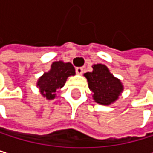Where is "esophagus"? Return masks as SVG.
<instances>
[{"label":"esophagus","instance_id":"esophagus-1","mask_svg":"<svg viewBox=\"0 0 153 153\" xmlns=\"http://www.w3.org/2000/svg\"><path fill=\"white\" fill-rule=\"evenodd\" d=\"M82 72H83V69H82V67L76 68V73H77V74L81 75V74H82Z\"/></svg>","mask_w":153,"mask_h":153}]
</instances>
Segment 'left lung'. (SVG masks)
Masks as SVG:
<instances>
[{"label":"left lung","mask_w":153,"mask_h":153,"mask_svg":"<svg viewBox=\"0 0 153 153\" xmlns=\"http://www.w3.org/2000/svg\"><path fill=\"white\" fill-rule=\"evenodd\" d=\"M94 102L101 105L114 104L124 91L121 81L110 72L104 64L93 65V71L84 73Z\"/></svg>","instance_id":"8db88e82"}]
</instances>
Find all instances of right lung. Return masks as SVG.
Instances as JSON below:
<instances>
[{
    "label": "right lung",
    "instance_id": "add662e5",
    "mask_svg": "<svg viewBox=\"0 0 153 153\" xmlns=\"http://www.w3.org/2000/svg\"><path fill=\"white\" fill-rule=\"evenodd\" d=\"M73 75H75V69L71 62L54 61L51 64L50 70L38 78L36 86L43 97L53 100L57 96V90L65 85L68 77Z\"/></svg>",
    "mask_w": 153,
    "mask_h": 153
}]
</instances>
